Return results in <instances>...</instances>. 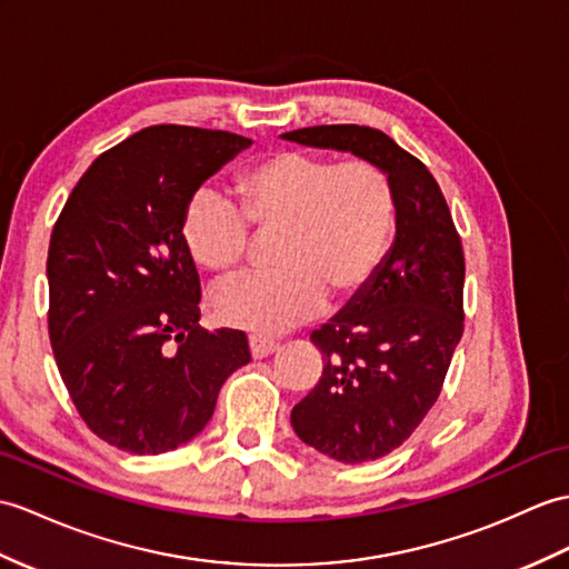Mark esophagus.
Here are the masks:
<instances>
[{
	"mask_svg": "<svg viewBox=\"0 0 569 569\" xmlns=\"http://www.w3.org/2000/svg\"><path fill=\"white\" fill-rule=\"evenodd\" d=\"M249 349H252L254 359H263V356L273 353L279 349V341L271 339V337H261V335H252L249 337Z\"/></svg>",
	"mask_w": 569,
	"mask_h": 569,
	"instance_id": "1",
	"label": "esophagus"
}]
</instances>
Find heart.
I'll use <instances>...</instances> for the list:
<instances>
[{"instance_id":"b5f03b06","label":"heart","mask_w":569,"mask_h":569,"mask_svg":"<svg viewBox=\"0 0 569 569\" xmlns=\"http://www.w3.org/2000/svg\"><path fill=\"white\" fill-rule=\"evenodd\" d=\"M237 206L198 191L181 220L196 267L228 276L244 263L254 234H279L271 261L279 271L218 288L222 325L279 335L327 306L361 298L386 267L398 234V196L376 162L306 150H276L234 179Z\"/></svg>"}]
</instances>
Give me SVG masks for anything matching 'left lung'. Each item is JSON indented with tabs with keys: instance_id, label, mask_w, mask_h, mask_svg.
<instances>
[{
	"instance_id": "8db88e82",
	"label": "left lung",
	"mask_w": 569,
	"mask_h": 569,
	"mask_svg": "<svg viewBox=\"0 0 569 569\" xmlns=\"http://www.w3.org/2000/svg\"><path fill=\"white\" fill-rule=\"evenodd\" d=\"M283 138L376 162L398 196L386 267L310 335L322 351V378L290 412L308 446L341 463H366L402 446L439 400L463 337V244L431 171L382 130L312 126Z\"/></svg>"
}]
</instances>
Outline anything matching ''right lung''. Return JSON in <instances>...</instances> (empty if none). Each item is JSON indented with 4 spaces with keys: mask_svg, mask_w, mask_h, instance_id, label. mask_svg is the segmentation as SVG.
Segmentation results:
<instances>
[{
    "mask_svg": "<svg viewBox=\"0 0 569 569\" xmlns=\"http://www.w3.org/2000/svg\"><path fill=\"white\" fill-rule=\"evenodd\" d=\"M249 142L144 128L91 162L52 228L50 347L79 417L121 451L191 441L222 382L252 359L244 332L198 327L201 281L181 237L198 187Z\"/></svg>",
    "mask_w": 569,
    "mask_h": 569,
    "instance_id": "1",
    "label": "right lung"
}]
</instances>
